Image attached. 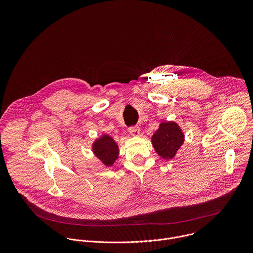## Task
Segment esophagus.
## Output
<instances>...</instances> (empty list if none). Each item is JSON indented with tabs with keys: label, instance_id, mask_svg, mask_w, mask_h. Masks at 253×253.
Returning <instances> with one entry per match:
<instances>
[{
	"label": "esophagus",
	"instance_id": "1",
	"mask_svg": "<svg viewBox=\"0 0 253 253\" xmlns=\"http://www.w3.org/2000/svg\"><path fill=\"white\" fill-rule=\"evenodd\" d=\"M129 133L132 136H139L140 135V128L138 126H133L129 128Z\"/></svg>",
	"mask_w": 253,
	"mask_h": 253
}]
</instances>
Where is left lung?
Wrapping results in <instances>:
<instances>
[{
  "mask_svg": "<svg viewBox=\"0 0 253 253\" xmlns=\"http://www.w3.org/2000/svg\"><path fill=\"white\" fill-rule=\"evenodd\" d=\"M152 145L157 154L163 159H172L184 143V133L174 121L161 122L153 134Z\"/></svg>",
  "mask_w": 253,
  "mask_h": 253,
  "instance_id": "obj_1",
  "label": "left lung"
}]
</instances>
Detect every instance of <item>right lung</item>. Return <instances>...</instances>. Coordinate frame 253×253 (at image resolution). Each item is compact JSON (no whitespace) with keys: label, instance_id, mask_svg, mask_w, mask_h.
Segmentation results:
<instances>
[{"label":"right lung","instance_id":"right-lung-1","mask_svg":"<svg viewBox=\"0 0 253 253\" xmlns=\"http://www.w3.org/2000/svg\"><path fill=\"white\" fill-rule=\"evenodd\" d=\"M92 150L95 156L107 167L112 166L119 156L118 144L107 134H103L93 142Z\"/></svg>","mask_w":253,"mask_h":253}]
</instances>
